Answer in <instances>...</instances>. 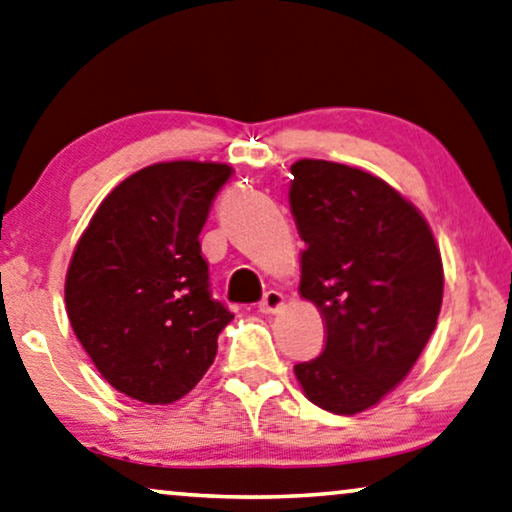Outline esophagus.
Returning a JSON list of instances; mask_svg holds the SVG:
<instances>
[{
  "instance_id": "1",
  "label": "esophagus",
  "mask_w": 512,
  "mask_h": 512,
  "mask_svg": "<svg viewBox=\"0 0 512 512\" xmlns=\"http://www.w3.org/2000/svg\"><path fill=\"white\" fill-rule=\"evenodd\" d=\"M282 303H285V294L278 292V289H269V292L264 294L262 303H259V310L271 315V312H278L282 308Z\"/></svg>"
}]
</instances>
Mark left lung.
I'll return each instance as SVG.
<instances>
[{"instance_id":"left-lung-1","label":"left lung","mask_w":512,"mask_h":512,"mask_svg":"<svg viewBox=\"0 0 512 512\" xmlns=\"http://www.w3.org/2000/svg\"><path fill=\"white\" fill-rule=\"evenodd\" d=\"M292 174L299 294L326 324L324 352L294 375L317 407L354 416L414 368L437 326L444 266L423 213L384 179L315 158L296 160Z\"/></svg>"}]
</instances>
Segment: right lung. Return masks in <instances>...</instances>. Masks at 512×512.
Returning a JSON list of instances; mask_svg holds the SVG:
<instances>
[{"label":"right lung","mask_w":512,"mask_h":512,"mask_svg":"<svg viewBox=\"0 0 512 512\" xmlns=\"http://www.w3.org/2000/svg\"><path fill=\"white\" fill-rule=\"evenodd\" d=\"M232 177L225 163L170 160L119 183L91 216L66 271L71 326L128 398L172 404L216 358L232 312L211 299L200 232Z\"/></svg>","instance_id":"obj_1"}]
</instances>
